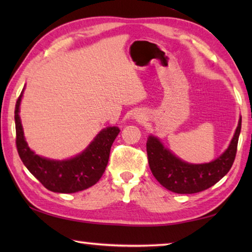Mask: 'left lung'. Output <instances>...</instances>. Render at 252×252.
Segmentation results:
<instances>
[{"mask_svg":"<svg viewBox=\"0 0 252 252\" xmlns=\"http://www.w3.org/2000/svg\"><path fill=\"white\" fill-rule=\"evenodd\" d=\"M241 118L229 147L222 155L209 163L192 164L182 161L163 147L156 136L150 135L147 141L149 167L161 186L172 192L181 194L197 193L216 185L231 169L236 158Z\"/></svg>","mask_w":252,"mask_h":252,"instance_id":"8db88e82","label":"left lung"}]
</instances>
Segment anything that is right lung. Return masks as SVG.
Segmentation results:
<instances>
[{
  "mask_svg": "<svg viewBox=\"0 0 252 252\" xmlns=\"http://www.w3.org/2000/svg\"><path fill=\"white\" fill-rule=\"evenodd\" d=\"M23 91L15 104L14 119L16 148L25 167L46 189L59 193H74L92 187L100 180L109 161L111 146L119 127L109 126L102 130L85 150L67 160H51L40 157L29 148L24 139L23 127L19 116Z\"/></svg>",
  "mask_w": 252,
  "mask_h": 252,
  "instance_id": "1",
  "label": "right lung"
}]
</instances>
